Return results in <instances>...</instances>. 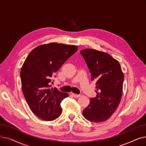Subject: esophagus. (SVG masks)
<instances>
[{"instance_id": "34e87169", "label": "esophagus", "mask_w": 146, "mask_h": 146, "mask_svg": "<svg viewBox=\"0 0 146 146\" xmlns=\"http://www.w3.org/2000/svg\"><path fill=\"white\" fill-rule=\"evenodd\" d=\"M72 95L74 97V98H78L80 96V95H77V94H72Z\"/></svg>"}]
</instances>
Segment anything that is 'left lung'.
I'll use <instances>...</instances> for the list:
<instances>
[{"instance_id":"obj_1","label":"left lung","mask_w":146,"mask_h":146,"mask_svg":"<svg viewBox=\"0 0 146 146\" xmlns=\"http://www.w3.org/2000/svg\"><path fill=\"white\" fill-rule=\"evenodd\" d=\"M96 82V97L83 111L89 121L101 122L110 118L116 111L122 95L124 74L118 61L110 54L94 49L80 51Z\"/></svg>"}]
</instances>
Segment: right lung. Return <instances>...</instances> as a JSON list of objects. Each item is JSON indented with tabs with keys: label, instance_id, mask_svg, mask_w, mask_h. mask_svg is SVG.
Wrapping results in <instances>:
<instances>
[{
	"label": "right lung",
	"instance_id": "obj_1",
	"mask_svg": "<svg viewBox=\"0 0 146 146\" xmlns=\"http://www.w3.org/2000/svg\"><path fill=\"white\" fill-rule=\"evenodd\" d=\"M77 46L52 42L31 51L21 70L22 89L31 110L40 118L53 121L62 112L60 104L68 96L51 88L54 73L77 51Z\"/></svg>",
	"mask_w": 146,
	"mask_h": 146
}]
</instances>
